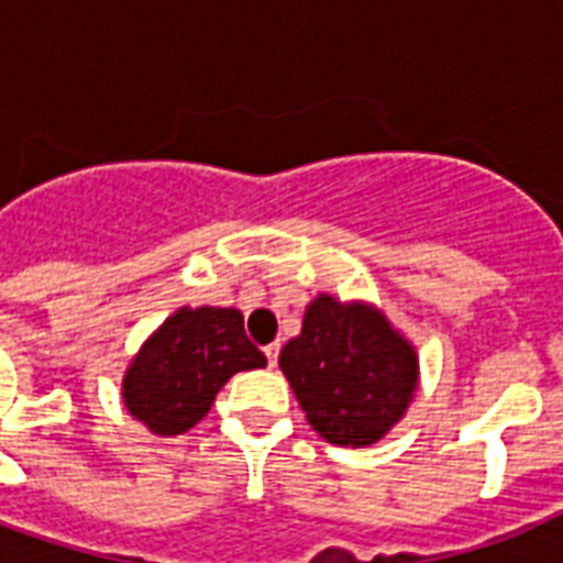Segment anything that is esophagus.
<instances>
[{
  "instance_id": "obj_1",
  "label": "esophagus",
  "mask_w": 563,
  "mask_h": 563,
  "mask_svg": "<svg viewBox=\"0 0 563 563\" xmlns=\"http://www.w3.org/2000/svg\"><path fill=\"white\" fill-rule=\"evenodd\" d=\"M265 356H268V365L274 368V365H277V356H280V344H268V347H265Z\"/></svg>"
}]
</instances>
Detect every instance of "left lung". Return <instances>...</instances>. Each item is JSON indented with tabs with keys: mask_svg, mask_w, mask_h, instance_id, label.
I'll return each mask as SVG.
<instances>
[{
	"mask_svg": "<svg viewBox=\"0 0 563 563\" xmlns=\"http://www.w3.org/2000/svg\"><path fill=\"white\" fill-rule=\"evenodd\" d=\"M309 427L339 446H371L402 420L420 383L415 344L368 300L316 295L280 351Z\"/></svg>",
	"mask_w": 563,
	"mask_h": 563,
	"instance_id": "8db88e82",
	"label": "left lung"
}]
</instances>
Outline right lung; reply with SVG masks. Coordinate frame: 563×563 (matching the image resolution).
<instances>
[{"label": "right lung", "instance_id": "add662e5", "mask_svg": "<svg viewBox=\"0 0 563 563\" xmlns=\"http://www.w3.org/2000/svg\"><path fill=\"white\" fill-rule=\"evenodd\" d=\"M254 368H265V356L239 309L180 307L131 356L122 402L154 435H180L207 418L230 376Z\"/></svg>", "mask_w": 563, "mask_h": 563}]
</instances>
